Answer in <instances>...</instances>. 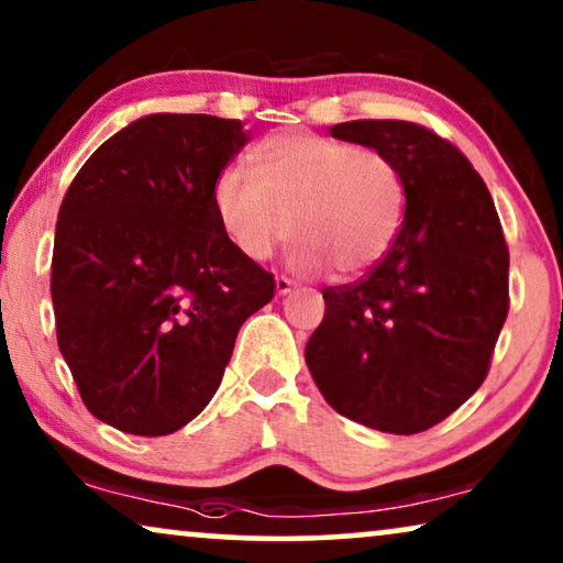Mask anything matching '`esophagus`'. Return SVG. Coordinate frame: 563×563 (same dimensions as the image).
<instances>
[{
    "mask_svg": "<svg viewBox=\"0 0 563 563\" xmlns=\"http://www.w3.org/2000/svg\"><path fill=\"white\" fill-rule=\"evenodd\" d=\"M297 284L289 279V276H279V279H276V295H289L291 289H295Z\"/></svg>",
    "mask_w": 563,
    "mask_h": 563,
    "instance_id": "34e87169",
    "label": "esophagus"
}]
</instances>
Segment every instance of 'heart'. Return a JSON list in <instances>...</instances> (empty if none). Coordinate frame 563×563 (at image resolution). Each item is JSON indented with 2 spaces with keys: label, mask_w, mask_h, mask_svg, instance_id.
Masks as SVG:
<instances>
[{
  "label": "heart",
  "mask_w": 563,
  "mask_h": 563,
  "mask_svg": "<svg viewBox=\"0 0 563 563\" xmlns=\"http://www.w3.org/2000/svg\"><path fill=\"white\" fill-rule=\"evenodd\" d=\"M251 176L220 174L212 207L243 256L272 258L299 238V272L353 276L387 256L405 220V179L387 153L312 133H276L251 151Z\"/></svg>",
  "instance_id": "obj_1"
}]
</instances>
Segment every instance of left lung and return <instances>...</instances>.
Instances as JSON below:
<instances>
[{
  "label": "left lung",
  "mask_w": 563,
  "mask_h": 563,
  "mask_svg": "<svg viewBox=\"0 0 563 563\" xmlns=\"http://www.w3.org/2000/svg\"><path fill=\"white\" fill-rule=\"evenodd\" d=\"M330 135L395 161L405 220L366 276L322 289L307 366L345 418L420 433L487 379L510 310V251L487 184L451 141L407 120L341 122Z\"/></svg>",
  "instance_id": "8db88e82"
}]
</instances>
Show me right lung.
<instances>
[{"mask_svg": "<svg viewBox=\"0 0 563 563\" xmlns=\"http://www.w3.org/2000/svg\"><path fill=\"white\" fill-rule=\"evenodd\" d=\"M249 143L241 120L148 114L91 153L58 210L51 297L87 410L168 435L220 387L274 274L222 233L212 189Z\"/></svg>", "mask_w": 563, "mask_h": 563, "instance_id": "right-lung-1", "label": "right lung"}]
</instances>
